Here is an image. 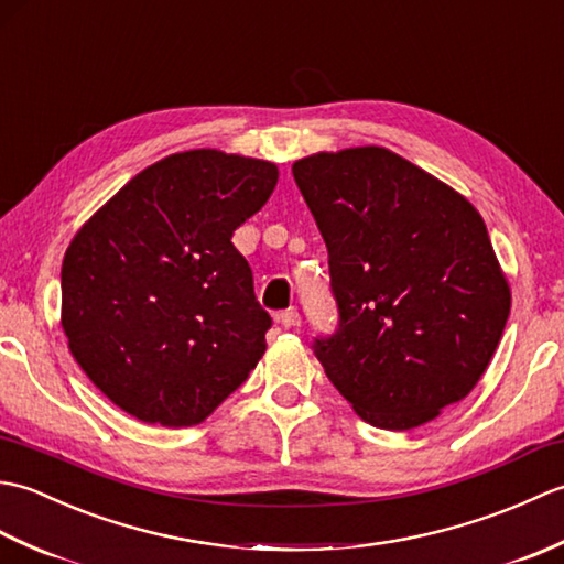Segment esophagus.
I'll return each instance as SVG.
<instances>
[{
  "label": "esophagus",
  "mask_w": 564,
  "mask_h": 564,
  "mask_svg": "<svg viewBox=\"0 0 564 564\" xmlns=\"http://www.w3.org/2000/svg\"><path fill=\"white\" fill-rule=\"evenodd\" d=\"M279 322L285 329H297V327H301L303 319H301V313H297V310H285V313L279 315Z\"/></svg>",
  "instance_id": "esophagus-1"
}]
</instances>
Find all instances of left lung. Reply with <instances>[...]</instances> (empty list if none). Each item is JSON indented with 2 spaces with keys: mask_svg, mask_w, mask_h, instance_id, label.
Here are the masks:
<instances>
[{
  "mask_svg": "<svg viewBox=\"0 0 564 564\" xmlns=\"http://www.w3.org/2000/svg\"><path fill=\"white\" fill-rule=\"evenodd\" d=\"M293 176L329 251L339 329L315 354L334 388L388 431L467 398L511 310L482 215L378 145L310 154Z\"/></svg>",
  "mask_w": 564,
  "mask_h": 564,
  "instance_id": "8db88e82",
  "label": "left lung"
}]
</instances>
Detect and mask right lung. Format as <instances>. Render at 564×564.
<instances>
[{
  "label": "right lung",
  "instance_id": "add662e5",
  "mask_svg": "<svg viewBox=\"0 0 564 564\" xmlns=\"http://www.w3.org/2000/svg\"><path fill=\"white\" fill-rule=\"evenodd\" d=\"M275 182L279 166L267 160L176 152L72 237L59 273L69 354L130 416L200 424L257 368L271 317L232 232Z\"/></svg>",
  "mask_w": 564,
  "mask_h": 564
}]
</instances>
